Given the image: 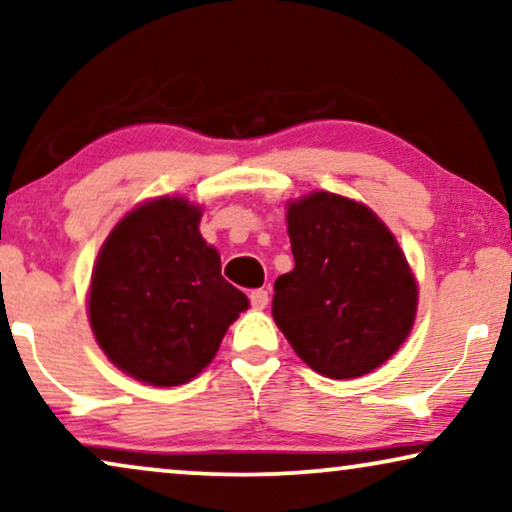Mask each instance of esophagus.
<instances>
[{"label": "esophagus", "instance_id": "esophagus-1", "mask_svg": "<svg viewBox=\"0 0 512 512\" xmlns=\"http://www.w3.org/2000/svg\"><path fill=\"white\" fill-rule=\"evenodd\" d=\"M249 300H251V307H256V310H265L270 298H268V291H265V289H256V291H251Z\"/></svg>", "mask_w": 512, "mask_h": 512}]
</instances>
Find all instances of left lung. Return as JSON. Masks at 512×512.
<instances>
[{
  "mask_svg": "<svg viewBox=\"0 0 512 512\" xmlns=\"http://www.w3.org/2000/svg\"><path fill=\"white\" fill-rule=\"evenodd\" d=\"M296 268L277 277L272 317L319 375L349 380L380 368L408 338L417 282L373 209L314 191L286 205Z\"/></svg>",
  "mask_w": 512,
  "mask_h": 512,
  "instance_id": "1",
  "label": "left lung"
}]
</instances>
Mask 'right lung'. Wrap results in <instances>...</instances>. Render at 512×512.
Instances as JSON below:
<instances>
[{"mask_svg": "<svg viewBox=\"0 0 512 512\" xmlns=\"http://www.w3.org/2000/svg\"><path fill=\"white\" fill-rule=\"evenodd\" d=\"M202 209L156 198L116 223L97 254L88 317L116 368L151 387L193 380L249 307L221 277L219 251L202 240Z\"/></svg>", "mask_w": 512, "mask_h": 512, "instance_id": "add662e5", "label": "right lung"}]
</instances>
